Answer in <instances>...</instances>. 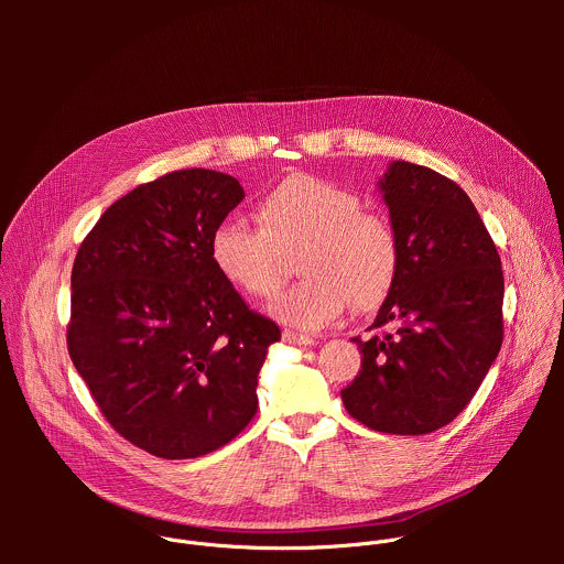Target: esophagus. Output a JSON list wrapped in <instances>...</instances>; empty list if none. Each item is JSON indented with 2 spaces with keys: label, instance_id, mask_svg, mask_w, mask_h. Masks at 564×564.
I'll return each instance as SVG.
<instances>
[{
  "label": "esophagus",
  "instance_id": "1",
  "mask_svg": "<svg viewBox=\"0 0 564 564\" xmlns=\"http://www.w3.org/2000/svg\"><path fill=\"white\" fill-rule=\"evenodd\" d=\"M283 341L292 344V346H314L316 341L312 337H305V335H299L294 330H283Z\"/></svg>",
  "mask_w": 564,
  "mask_h": 564
}]
</instances>
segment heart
Returning a JSON list of instances; mask_svg holds the SVG:
<instances>
[{
	"instance_id": "1",
	"label": "heart",
	"mask_w": 564,
	"mask_h": 564,
	"mask_svg": "<svg viewBox=\"0 0 564 564\" xmlns=\"http://www.w3.org/2000/svg\"><path fill=\"white\" fill-rule=\"evenodd\" d=\"M257 225L223 220L209 238L216 270L243 294L272 299L288 259L299 254L303 281L274 303V314L301 330L326 328L350 305L368 312L392 292L401 270V240L392 220L364 209L341 185L292 174L270 187L257 205Z\"/></svg>"
}]
</instances>
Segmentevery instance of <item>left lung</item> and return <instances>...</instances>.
I'll use <instances>...</instances> for the list:
<instances>
[{"label":"left lung","instance_id":"left-lung-1","mask_svg":"<svg viewBox=\"0 0 564 564\" xmlns=\"http://www.w3.org/2000/svg\"><path fill=\"white\" fill-rule=\"evenodd\" d=\"M381 192L399 231L401 270L370 330H392L352 339L361 370L341 399L372 431L426 435L466 409L502 348V261L451 178L394 160Z\"/></svg>","mask_w":564,"mask_h":564}]
</instances>
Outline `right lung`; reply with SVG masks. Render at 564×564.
Here are the masks:
<instances>
[{
  "mask_svg": "<svg viewBox=\"0 0 564 564\" xmlns=\"http://www.w3.org/2000/svg\"><path fill=\"white\" fill-rule=\"evenodd\" d=\"M243 196L220 172H170L116 200L77 250L70 361L111 429L155 457L207 455L257 415L281 330L209 257Z\"/></svg>",
  "mask_w": 564,
  "mask_h": 564,
  "instance_id": "obj_1",
  "label": "right lung"
}]
</instances>
